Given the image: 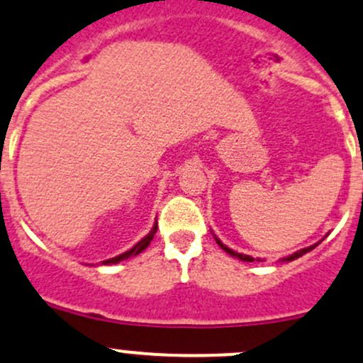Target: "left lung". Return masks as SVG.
Wrapping results in <instances>:
<instances>
[{
	"label": "left lung",
	"instance_id": "left-lung-1",
	"mask_svg": "<svg viewBox=\"0 0 363 363\" xmlns=\"http://www.w3.org/2000/svg\"><path fill=\"white\" fill-rule=\"evenodd\" d=\"M213 238H216L217 245H219L220 249H223L224 252H228V254L233 255V257L240 259V261H245V262H252V261H254V257H250V255H247V254H240V252H235V250H233V249H230V247H226V245H224V243L220 242V240L217 238V236H213ZM320 242H322V240H320ZM320 242H318V243H320ZM318 243H315V245H310V247H306V249H301V250L294 252V254H292V255H289V257H284V259H281V262H291V261H294V259L301 257V255H304V254H306V252H310V250L315 249V247L318 245Z\"/></svg>",
	"mask_w": 363,
	"mask_h": 363
}]
</instances>
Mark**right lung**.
Here are the masks:
<instances>
[{"label": "right lung", "instance_id": "obj_1", "mask_svg": "<svg viewBox=\"0 0 363 363\" xmlns=\"http://www.w3.org/2000/svg\"><path fill=\"white\" fill-rule=\"evenodd\" d=\"M156 230H158V223H155V226H152V230H151L150 233H147V235L144 236V238L140 240L139 243H135V245H133L130 250L123 252V254L116 255V257H111V259H108V261H102V264H116V262H120V261H125V259H128V257H133V255H139L140 252H143L144 249H146L147 245H150V243H151V240L155 238V233H156Z\"/></svg>", "mask_w": 363, "mask_h": 363}]
</instances>
